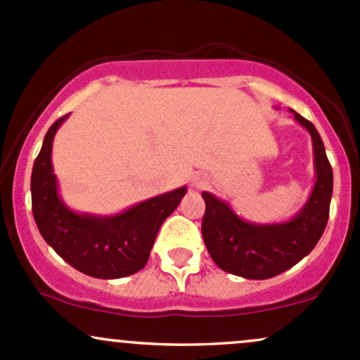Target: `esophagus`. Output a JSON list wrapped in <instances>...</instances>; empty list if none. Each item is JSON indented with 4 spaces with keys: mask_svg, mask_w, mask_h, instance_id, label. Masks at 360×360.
<instances>
[{
    "mask_svg": "<svg viewBox=\"0 0 360 360\" xmlns=\"http://www.w3.org/2000/svg\"><path fill=\"white\" fill-rule=\"evenodd\" d=\"M192 187H194V188H199V187H202V180H199V179L192 180Z\"/></svg>",
    "mask_w": 360,
    "mask_h": 360,
    "instance_id": "1",
    "label": "esophagus"
}]
</instances>
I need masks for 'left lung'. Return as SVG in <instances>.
<instances>
[{
  "label": "left lung",
  "instance_id": "1",
  "mask_svg": "<svg viewBox=\"0 0 360 360\" xmlns=\"http://www.w3.org/2000/svg\"><path fill=\"white\" fill-rule=\"evenodd\" d=\"M290 113L311 135L316 175L307 200L292 218L274 223L247 221L226 200L202 192V238L207 252L223 271L245 280H268L295 266L314 249L328 223L333 169L316 127L293 110Z\"/></svg>",
  "mask_w": 360,
  "mask_h": 360
}]
</instances>
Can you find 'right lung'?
<instances>
[{
	"label": "right lung",
	"mask_w": 360,
	"mask_h": 360,
	"mask_svg": "<svg viewBox=\"0 0 360 360\" xmlns=\"http://www.w3.org/2000/svg\"><path fill=\"white\" fill-rule=\"evenodd\" d=\"M70 115L49 127L30 176L32 214L42 238L80 273L101 280L130 276L148 262L161 225L187 194V187L150 197L115 214L75 211L60 194L53 169V141Z\"/></svg>",
	"instance_id": "right-lung-1"
}]
</instances>
